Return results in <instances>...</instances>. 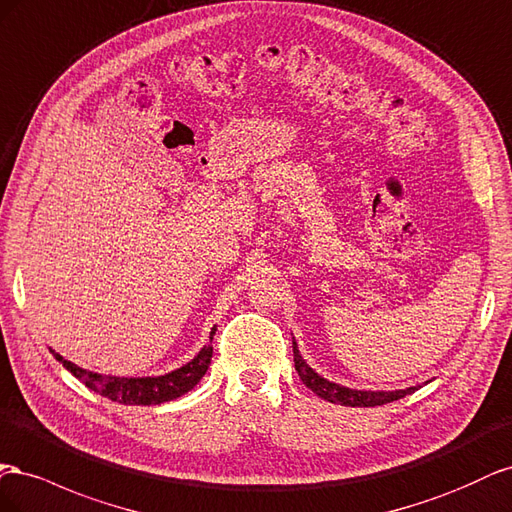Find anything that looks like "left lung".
<instances>
[{
    "label": "left lung",
    "mask_w": 512,
    "mask_h": 512,
    "mask_svg": "<svg viewBox=\"0 0 512 512\" xmlns=\"http://www.w3.org/2000/svg\"><path fill=\"white\" fill-rule=\"evenodd\" d=\"M294 364L296 371L302 379V384L306 388H311L317 397L326 399L330 403H341V405H349V407H375V405H384V403H392L397 399H403L405 394L414 392L416 388H407V390H354V388H345L334 382H328L321 375H317L309 364H306L300 356V349L294 341Z\"/></svg>",
    "instance_id": "1"
}]
</instances>
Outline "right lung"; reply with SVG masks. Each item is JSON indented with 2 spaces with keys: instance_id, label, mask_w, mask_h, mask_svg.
I'll list each match as a JSON object with an SVG mask.
<instances>
[{
  "instance_id": "right-lung-1",
  "label": "right lung",
  "mask_w": 512,
  "mask_h": 512,
  "mask_svg": "<svg viewBox=\"0 0 512 512\" xmlns=\"http://www.w3.org/2000/svg\"><path fill=\"white\" fill-rule=\"evenodd\" d=\"M214 330L216 328H212L210 332V343L203 345L201 352L191 362H186L184 367L158 377L100 375V373L85 371L77 367V364H72L70 360H64L60 354H55L53 349L51 352L55 360H60L72 375L81 379V382L90 390L102 394V397L124 403V405H160V403L182 397V394H186L188 390H193L199 384V379L206 375L212 360Z\"/></svg>"
}]
</instances>
